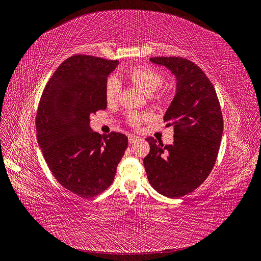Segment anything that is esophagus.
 I'll return each mask as SVG.
<instances>
[{
  "label": "esophagus",
  "instance_id": "obj_1",
  "mask_svg": "<svg viewBox=\"0 0 261 261\" xmlns=\"http://www.w3.org/2000/svg\"><path fill=\"white\" fill-rule=\"evenodd\" d=\"M139 139H140V137L137 136V135H134V134H130V135H128V141H129L130 144L135 143V141H137Z\"/></svg>",
  "mask_w": 261,
  "mask_h": 261
}]
</instances>
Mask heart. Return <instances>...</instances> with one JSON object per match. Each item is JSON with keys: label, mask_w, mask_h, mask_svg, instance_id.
I'll use <instances>...</instances> for the list:
<instances>
[{"label": "heart", "mask_w": 261, "mask_h": 261, "mask_svg": "<svg viewBox=\"0 0 261 261\" xmlns=\"http://www.w3.org/2000/svg\"><path fill=\"white\" fill-rule=\"evenodd\" d=\"M128 80L140 88L145 93L151 94L160 88L163 84L162 76L154 69L146 66H137L132 68L127 74ZM120 94V84L114 78H110L106 86V99L109 103L116 101ZM147 118L146 115L140 113H129L128 122L133 126H138Z\"/></svg>", "instance_id": "1"}]
</instances>
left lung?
Returning a JSON list of instances; mask_svg holds the SVG:
<instances>
[{
	"label": "left lung",
	"mask_w": 261,
	"mask_h": 261,
	"mask_svg": "<svg viewBox=\"0 0 261 261\" xmlns=\"http://www.w3.org/2000/svg\"><path fill=\"white\" fill-rule=\"evenodd\" d=\"M175 76L176 89L163 120L174 127L172 145L148 137L147 177L158 193L179 198L201 185L216 163L223 117L216 89L195 63L175 57L150 59Z\"/></svg>",
	"instance_id": "obj_1"
}]
</instances>
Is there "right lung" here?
Returning <instances> with one entry per match:
<instances>
[{
    "instance_id": "obj_1",
    "label": "right lung",
    "mask_w": 261,
    "mask_h": 261,
    "mask_svg": "<svg viewBox=\"0 0 261 261\" xmlns=\"http://www.w3.org/2000/svg\"><path fill=\"white\" fill-rule=\"evenodd\" d=\"M118 61L73 55L45 85L36 117L38 145L53 176L84 198L113 183L117 164L128 145L124 134L100 135L90 114L107 109L108 76Z\"/></svg>"
}]
</instances>
